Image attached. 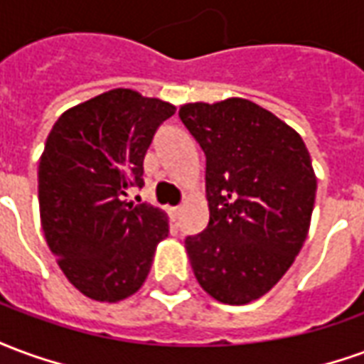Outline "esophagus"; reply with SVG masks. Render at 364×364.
<instances>
[{
  "label": "esophagus",
  "mask_w": 364,
  "mask_h": 364,
  "mask_svg": "<svg viewBox=\"0 0 364 364\" xmlns=\"http://www.w3.org/2000/svg\"><path fill=\"white\" fill-rule=\"evenodd\" d=\"M169 216H171L173 220H177V218L181 216V208H179V206H173V208H169Z\"/></svg>",
  "instance_id": "obj_1"
}]
</instances>
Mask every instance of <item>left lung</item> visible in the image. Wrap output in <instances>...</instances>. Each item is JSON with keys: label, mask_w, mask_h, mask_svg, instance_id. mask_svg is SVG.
Instances as JSON below:
<instances>
[{"label": "left lung", "mask_w": 364, "mask_h": 364, "mask_svg": "<svg viewBox=\"0 0 364 364\" xmlns=\"http://www.w3.org/2000/svg\"><path fill=\"white\" fill-rule=\"evenodd\" d=\"M206 156L208 226L185 240L198 284L214 300H257L296 259L310 228L316 173L304 140L242 97L179 109Z\"/></svg>", "instance_id": "8db88e82"}]
</instances>
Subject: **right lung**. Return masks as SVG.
<instances>
[{"mask_svg": "<svg viewBox=\"0 0 364 364\" xmlns=\"http://www.w3.org/2000/svg\"><path fill=\"white\" fill-rule=\"evenodd\" d=\"M175 105L111 90L60 114L38 161L44 237L62 273L99 302L132 296L169 234L164 210L122 200L144 185V156Z\"/></svg>", "mask_w": 364, "mask_h": 364, "instance_id": "right-lung-1", "label": "right lung"}]
</instances>
